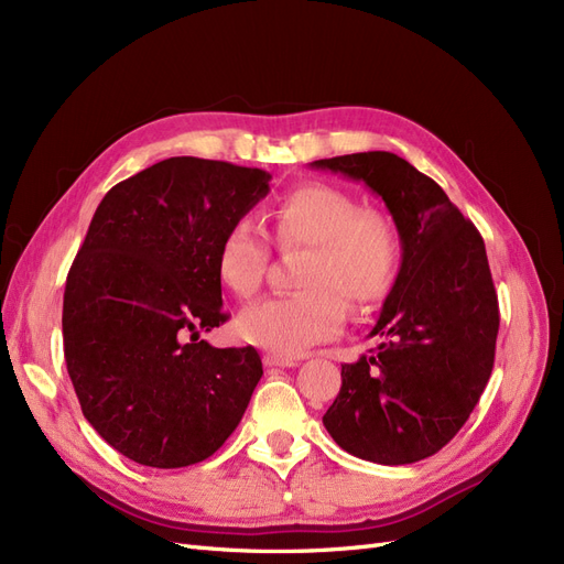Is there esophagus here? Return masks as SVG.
<instances>
[{
	"instance_id": "34e87169",
	"label": "esophagus",
	"mask_w": 564,
	"mask_h": 564,
	"mask_svg": "<svg viewBox=\"0 0 564 564\" xmlns=\"http://www.w3.org/2000/svg\"><path fill=\"white\" fill-rule=\"evenodd\" d=\"M262 362H264L267 367H295V365H297L295 358L274 356V352H267V356H262Z\"/></svg>"
}]
</instances>
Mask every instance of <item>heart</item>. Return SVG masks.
Returning <instances> with one entry per match:
<instances>
[{"mask_svg":"<svg viewBox=\"0 0 564 564\" xmlns=\"http://www.w3.org/2000/svg\"><path fill=\"white\" fill-rule=\"evenodd\" d=\"M271 232L281 250H306L297 285L304 293L267 297L241 311L239 337L248 344L297 356L335 339L352 314H371L390 293L400 269L398 227L377 208L329 183H304L271 212ZM269 241L262 229L239 218L227 227L218 250L220 281L241 300L262 288Z\"/></svg>","mask_w":564,"mask_h":564,"instance_id":"b5f03b06","label":"heart"}]
</instances>
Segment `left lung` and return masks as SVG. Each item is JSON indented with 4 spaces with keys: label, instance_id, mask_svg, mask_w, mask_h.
Instances as JSON below:
<instances>
[{
    "label": "left lung",
    "instance_id": "obj_1",
    "mask_svg": "<svg viewBox=\"0 0 564 564\" xmlns=\"http://www.w3.org/2000/svg\"><path fill=\"white\" fill-rule=\"evenodd\" d=\"M311 166L367 183L402 241L400 274L371 329L379 346L341 365V390L323 425L362 460H425L467 423L495 365L499 306L484 237L400 155L369 151Z\"/></svg>",
    "mask_w": 564,
    "mask_h": 564
}]
</instances>
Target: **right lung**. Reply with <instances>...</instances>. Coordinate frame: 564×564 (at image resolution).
Instances as JSON below:
<instances>
[{
  "mask_svg": "<svg viewBox=\"0 0 564 564\" xmlns=\"http://www.w3.org/2000/svg\"><path fill=\"white\" fill-rule=\"evenodd\" d=\"M271 176L170 158L104 195L67 274L65 360L80 411L130 460L178 469L214 455L260 377L253 346L199 339L223 311L216 250Z\"/></svg>",
  "mask_w": 564,
  "mask_h": 564,
  "instance_id": "add662e5",
  "label": "right lung"
}]
</instances>
